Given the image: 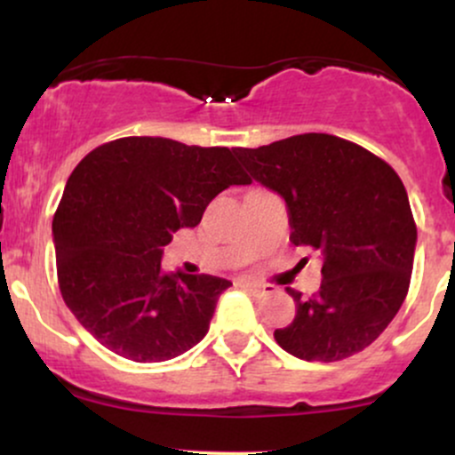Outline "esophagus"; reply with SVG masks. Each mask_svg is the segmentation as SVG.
Returning a JSON list of instances; mask_svg holds the SVG:
<instances>
[{
    "label": "esophagus",
    "mask_w": 455,
    "mask_h": 455,
    "mask_svg": "<svg viewBox=\"0 0 455 455\" xmlns=\"http://www.w3.org/2000/svg\"><path fill=\"white\" fill-rule=\"evenodd\" d=\"M239 284L245 286L248 291H252L254 295H269V293H275V286L271 284H260V282H239Z\"/></svg>",
    "instance_id": "obj_1"
}]
</instances>
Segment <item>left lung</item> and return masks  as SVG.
<instances>
[{"label":"left lung","mask_w":455,"mask_h":455,"mask_svg":"<svg viewBox=\"0 0 455 455\" xmlns=\"http://www.w3.org/2000/svg\"><path fill=\"white\" fill-rule=\"evenodd\" d=\"M254 180L289 207L291 242L318 250L321 289H286L297 315L275 342L306 362H340L370 347L409 293L417 227L404 184L372 151L307 132L235 149Z\"/></svg>","instance_id":"1"}]
</instances>
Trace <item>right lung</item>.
<instances>
[{
    "label": "right lung",
    "mask_w": 455,
    "mask_h": 455,
    "mask_svg": "<svg viewBox=\"0 0 455 455\" xmlns=\"http://www.w3.org/2000/svg\"><path fill=\"white\" fill-rule=\"evenodd\" d=\"M250 184L235 149L126 137L85 156L53 218L57 282L72 315L108 351L139 363L205 338L231 282L162 269V250L195 228L228 186Z\"/></svg>",
    "instance_id": "right-lung-1"
}]
</instances>
